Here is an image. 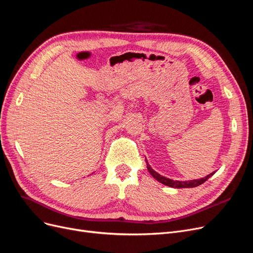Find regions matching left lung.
Returning a JSON list of instances; mask_svg holds the SVG:
<instances>
[{
	"instance_id": "left-lung-1",
	"label": "left lung",
	"mask_w": 253,
	"mask_h": 253,
	"mask_svg": "<svg viewBox=\"0 0 253 253\" xmlns=\"http://www.w3.org/2000/svg\"><path fill=\"white\" fill-rule=\"evenodd\" d=\"M147 162V169L149 170V172L153 175L154 178H155L158 182L167 185V186H169V187H173V188H193V187H196V186H200L202 185L203 183H205L209 178L212 177V175L215 173V171H213L212 173L208 174L207 177L205 178H202V179H197V180H191V181H173V180H170L169 178H166L163 177V175L159 174L158 172H156L155 170H154L151 167L150 164L148 163V161L146 160Z\"/></svg>"
}]
</instances>
